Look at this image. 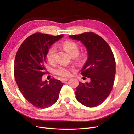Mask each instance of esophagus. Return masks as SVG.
Returning a JSON list of instances; mask_svg holds the SVG:
<instances>
[{
	"label": "esophagus",
	"mask_w": 134,
	"mask_h": 134,
	"mask_svg": "<svg viewBox=\"0 0 134 134\" xmlns=\"http://www.w3.org/2000/svg\"><path fill=\"white\" fill-rule=\"evenodd\" d=\"M68 80H69V79H66V78H63L61 79V81L63 83H65Z\"/></svg>",
	"instance_id": "1"
}]
</instances>
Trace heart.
I'll return each mask as SVG.
<instances>
[{"mask_svg":"<svg viewBox=\"0 0 134 134\" xmlns=\"http://www.w3.org/2000/svg\"><path fill=\"white\" fill-rule=\"evenodd\" d=\"M62 46L68 53L73 57L76 56L79 53L78 45L72 41H65L63 43ZM55 51L56 49L55 47H51L48 51L47 59L50 63H52L55 61ZM85 56L82 55L78 59L79 61L82 62ZM71 71L72 69L70 67L60 65L57 67L55 70V73L58 75L62 76V77H69L71 75Z\"/></svg>","mask_w":134,"mask_h":134,"instance_id":"heart-1","label":"heart"}]
</instances>
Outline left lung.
<instances>
[{"mask_svg": "<svg viewBox=\"0 0 134 134\" xmlns=\"http://www.w3.org/2000/svg\"><path fill=\"white\" fill-rule=\"evenodd\" d=\"M69 37L81 41L88 54L81 74L90 78V82H79L75 92V97L85 106H98L110 94L114 83L116 62L112 51L107 42L94 33L85 32Z\"/></svg>", "mask_w": 134, "mask_h": 134, "instance_id": "1", "label": "left lung"}]
</instances>
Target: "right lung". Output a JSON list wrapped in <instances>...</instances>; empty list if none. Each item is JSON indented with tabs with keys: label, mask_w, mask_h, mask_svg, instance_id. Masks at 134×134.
<instances>
[{
	"label": "right lung",
	"mask_w": 134,
	"mask_h": 134,
	"mask_svg": "<svg viewBox=\"0 0 134 134\" xmlns=\"http://www.w3.org/2000/svg\"><path fill=\"white\" fill-rule=\"evenodd\" d=\"M63 35L52 36L36 33L28 37L17 51L14 77L22 95L33 106L45 108L58 100L63 83L54 78L42 81L45 72L46 56L50 47Z\"/></svg>",
	"instance_id": "add662e5"
}]
</instances>
